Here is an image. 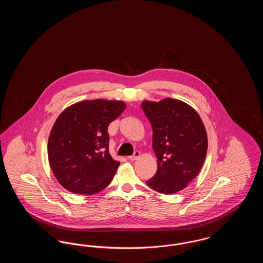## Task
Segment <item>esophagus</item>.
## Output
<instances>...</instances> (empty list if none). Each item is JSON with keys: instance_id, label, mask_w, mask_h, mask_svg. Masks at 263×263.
<instances>
[{"instance_id": "obj_1", "label": "esophagus", "mask_w": 263, "mask_h": 263, "mask_svg": "<svg viewBox=\"0 0 263 263\" xmlns=\"http://www.w3.org/2000/svg\"><path fill=\"white\" fill-rule=\"evenodd\" d=\"M140 152H138V151H136L132 156H130V157H128V159L130 160V161H136L137 160L138 158L140 157Z\"/></svg>"}]
</instances>
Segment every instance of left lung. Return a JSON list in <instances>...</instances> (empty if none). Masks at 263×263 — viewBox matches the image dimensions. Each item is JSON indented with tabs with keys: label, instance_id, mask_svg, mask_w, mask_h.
I'll list each match as a JSON object with an SVG mask.
<instances>
[{
	"label": "left lung",
	"instance_id": "obj_1",
	"mask_svg": "<svg viewBox=\"0 0 263 263\" xmlns=\"http://www.w3.org/2000/svg\"><path fill=\"white\" fill-rule=\"evenodd\" d=\"M142 108L153 128V149L158 158L157 173L147 185L174 194L200 172L208 148L205 127L199 114L181 100H146Z\"/></svg>",
	"mask_w": 263,
	"mask_h": 263
}]
</instances>
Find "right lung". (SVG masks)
I'll return each mask as SVG.
<instances>
[{"instance_id":"1","label":"right lung","mask_w":263,"mask_h":263,"mask_svg":"<svg viewBox=\"0 0 263 263\" xmlns=\"http://www.w3.org/2000/svg\"><path fill=\"white\" fill-rule=\"evenodd\" d=\"M125 107L119 100H83L58 116L48 139V159L63 187L91 195L111 182L120 163L109 154L107 127Z\"/></svg>"}]
</instances>
